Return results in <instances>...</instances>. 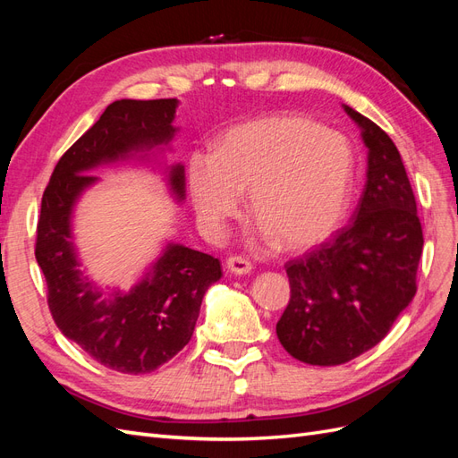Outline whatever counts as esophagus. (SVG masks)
<instances>
[{
	"mask_svg": "<svg viewBox=\"0 0 458 458\" xmlns=\"http://www.w3.org/2000/svg\"><path fill=\"white\" fill-rule=\"evenodd\" d=\"M225 267L234 273V275H246L252 271V263L241 258V256H231L227 261H225Z\"/></svg>",
	"mask_w": 458,
	"mask_h": 458,
	"instance_id": "obj_1",
	"label": "esophagus"
}]
</instances>
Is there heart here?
<instances>
[{
    "instance_id": "obj_1",
    "label": "heart",
    "mask_w": 458,
    "mask_h": 458,
    "mask_svg": "<svg viewBox=\"0 0 458 458\" xmlns=\"http://www.w3.org/2000/svg\"><path fill=\"white\" fill-rule=\"evenodd\" d=\"M352 187L350 141L301 116L241 123L224 133L214 157L195 152L189 162L191 200L208 233H224L248 192L259 233L288 250L327 239L348 210Z\"/></svg>"
}]
</instances>
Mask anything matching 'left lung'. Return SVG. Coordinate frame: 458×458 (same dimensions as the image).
<instances>
[{
    "label": "left lung",
    "mask_w": 458,
    "mask_h": 458,
    "mask_svg": "<svg viewBox=\"0 0 458 458\" xmlns=\"http://www.w3.org/2000/svg\"><path fill=\"white\" fill-rule=\"evenodd\" d=\"M361 130L367 183L352 224L286 263L290 301L276 336L294 359L335 367L374 348L417 294L424 246L417 200L394 141L344 105Z\"/></svg>",
    "instance_id": "obj_1"
}]
</instances>
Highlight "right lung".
<instances>
[{"mask_svg": "<svg viewBox=\"0 0 458 458\" xmlns=\"http://www.w3.org/2000/svg\"><path fill=\"white\" fill-rule=\"evenodd\" d=\"M177 99H122L108 105L61 157L41 199L36 259L46 276L55 325L97 363L123 374L155 370L185 348L206 290L221 279V263L210 254L170 242L130 293L114 288L103 294L80 269L72 214L81 192L99 182L89 170L147 158L150 150L170 145L177 131ZM165 174L175 200L182 202L183 164H174Z\"/></svg>", "mask_w": 458, "mask_h": 458, "instance_id": "1", "label": "right lung"}]
</instances>
